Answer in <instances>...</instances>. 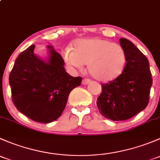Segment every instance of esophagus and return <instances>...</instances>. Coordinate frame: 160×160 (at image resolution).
I'll return each mask as SVG.
<instances>
[{
	"instance_id": "obj_1",
	"label": "esophagus",
	"mask_w": 160,
	"mask_h": 160,
	"mask_svg": "<svg viewBox=\"0 0 160 160\" xmlns=\"http://www.w3.org/2000/svg\"><path fill=\"white\" fill-rule=\"evenodd\" d=\"M90 82V80H89V79H83V81H82V83H83V85H87L88 83H89Z\"/></svg>"
}]
</instances>
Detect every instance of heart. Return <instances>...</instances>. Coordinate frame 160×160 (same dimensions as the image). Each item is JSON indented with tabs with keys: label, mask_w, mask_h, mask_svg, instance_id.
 I'll return each instance as SVG.
<instances>
[{
	"label": "heart",
	"mask_w": 160,
	"mask_h": 160,
	"mask_svg": "<svg viewBox=\"0 0 160 160\" xmlns=\"http://www.w3.org/2000/svg\"><path fill=\"white\" fill-rule=\"evenodd\" d=\"M72 50L67 48L62 52L66 63L76 70H82L88 64L92 77L101 81L117 78L126 67L127 54L117 43L100 38H83L75 41Z\"/></svg>",
	"instance_id": "heart-1"
}]
</instances>
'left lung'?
<instances>
[{
  "label": "left lung",
  "instance_id": "left-lung-1",
  "mask_svg": "<svg viewBox=\"0 0 160 160\" xmlns=\"http://www.w3.org/2000/svg\"><path fill=\"white\" fill-rule=\"evenodd\" d=\"M120 45L127 54L123 72L112 81L102 83L97 100L101 115L112 121L129 119L148 105L152 84L149 60L132 42L122 38Z\"/></svg>",
  "mask_w": 160,
  "mask_h": 160
}]
</instances>
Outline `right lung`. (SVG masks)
<instances>
[{
	"mask_svg": "<svg viewBox=\"0 0 160 160\" xmlns=\"http://www.w3.org/2000/svg\"><path fill=\"white\" fill-rule=\"evenodd\" d=\"M46 60L34 53L32 45L19 54L9 76L12 101L21 113L35 122L49 123L60 117L69 94L82 78L69 75L63 59L48 46Z\"/></svg>",
	"mask_w": 160,
	"mask_h": 160,
	"instance_id": "add662e5",
	"label": "right lung"
}]
</instances>
